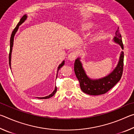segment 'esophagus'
<instances>
[{
  "label": "esophagus",
  "mask_w": 134,
  "mask_h": 134,
  "mask_svg": "<svg viewBox=\"0 0 134 134\" xmlns=\"http://www.w3.org/2000/svg\"><path fill=\"white\" fill-rule=\"evenodd\" d=\"M77 55V53L76 51H72L69 55L68 58H69V60L72 62V61H74L76 58Z\"/></svg>",
  "instance_id": "esophagus-1"
}]
</instances>
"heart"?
<instances>
[{"instance_id": "b5f03b06", "label": "heart", "mask_w": 134, "mask_h": 134, "mask_svg": "<svg viewBox=\"0 0 134 134\" xmlns=\"http://www.w3.org/2000/svg\"><path fill=\"white\" fill-rule=\"evenodd\" d=\"M90 27V25H88V24H85V25H83V29H88Z\"/></svg>"}]
</instances>
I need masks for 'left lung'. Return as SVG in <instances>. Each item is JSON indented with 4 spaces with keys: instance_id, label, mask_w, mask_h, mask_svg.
<instances>
[{
    "instance_id": "left-lung-1",
    "label": "left lung",
    "mask_w": 134,
    "mask_h": 134,
    "mask_svg": "<svg viewBox=\"0 0 134 134\" xmlns=\"http://www.w3.org/2000/svg\"><path fill=\"white\" fill-rule=\"evenodd\" d=\"M115 42L119 44L124 49L121 35L119 32V27L115 32L114 38ZM124 54L122 51L120 56L119 62L117 67L112 72L102 79L92 80L88 77L82 67V65L79 58L76 60L74 63V72L82 91L90 95H100L105 94L110 90L118 81L121 80L123 73Z\"/></svg>"
}]
</instances>
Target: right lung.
Masks as SVG:
<instances>
[{"label":"right lung","mask_w":134,"mask_h":134,"mask_svg":"<svg viewBox=\"0 0 134 134\" xmlns=\"http://www.w3.org/2000/svg\"><path fill=\"white\" fill-rule=\"evenodd\" d=\"M26 15H24L22 17V18L21 19V20H20V21L19 23L18 24V25H16V26L15 27V29H13V31H12V35H11V37H10V51H9V66H10V68L11 69V67H10V60H11V53H12V47H13V38H14V36H15V33L16 32V31H18V28H19V26L20 25L22 24L23 22L25 21L26 19ZM64 64V61H63V62H62V64H60V65H59V66L58 67V71L59 70V69H60L61 67H62L63 65ZM57 87H55V90H54V91L51 94H49V96H46V97H38V98L39 99H48L49 98V97H51L52 96H53L54 94H55V93L57 92Z\"/></svg>","instance_id":"1"}]
</instances>
